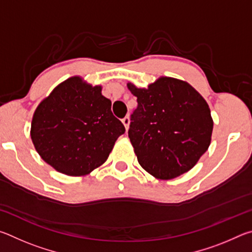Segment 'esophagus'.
Returning <instances> with one entry per match:
<instances>
[{"label": "esophagus", "mask_w": 252, "mask_h": 252, "mask_svg": "<svg viewBox=\"0 0 252 252\" xmlns=\"http://www.w3.org/2000/svg\"><path fill=\"white\" fill-rule=\"evenodd\" d=\"M122 123L123 125H125V126H126V130H127L129 129V125H130V118L129 117H125L122 119Z\"/></svg>", "instance_id": "34e87169"}]
</instances>
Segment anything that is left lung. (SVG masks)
<instances>
[{
    "instance_id": "1",
    "label": "left lung",
    "mask_w": 252,
    "mask_h": 252,
    "mask_svg": "<svg viewBox=\"0 0 252 252\" xmlns=\"http://www.w3.org/2000/svg\"><path fill=\"white\" fill-rule=\"evenodd\" d=\"M126 85L138 101L127 133L140 165L161 180L192 169L210 146L213 129L202 95L188 82L168 76L148 89Z\"/></svg>"
}]
</instances>
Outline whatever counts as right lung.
<instances>
[{"label": "right lung", "mask_w": 252, "mask_h": 252, "mask_svg": "<svg viewBox=\"0 0 252 252\" xmlns=\"http://www.w3.org/2000/svg\"><path fill=\"white\" fill-rule=\"evenodd\" d=\"M100 85L80 76L60 83L37 105L31 123L34 148L46 163L66 176L89 174L104 163L126 132Z\"/></svg>", "instance_id": "right-lung-1"}]
</instances>
